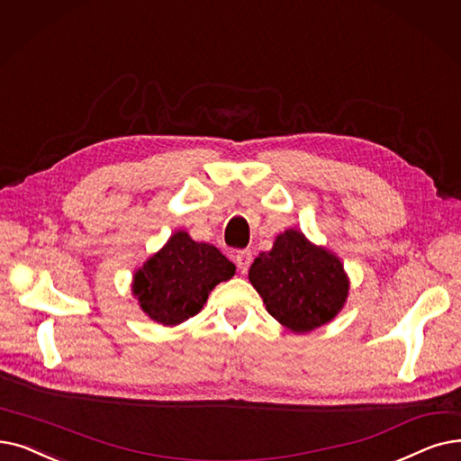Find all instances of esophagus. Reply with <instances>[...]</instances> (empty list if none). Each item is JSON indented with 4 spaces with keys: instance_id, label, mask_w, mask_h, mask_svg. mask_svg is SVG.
I'll return each mask as SVG.
<instances>
[{
    "instance_id": "esophagus-1",
    "label": "esophagus",
    "mask_w": 461,
    "mask_h": 461,
    "mask_svg": "<svg viewBox=\"0 0 461 461\" xmlns=\"http://www.w3.org/2000/svg\"><path fill=\"white\" fill-rule=\"evenodd\" d=\"M250 262H252V252L250 250H239L235 254V264H237V269L241 271V273L249 271Z\"/></svg>"
}]
</instances>
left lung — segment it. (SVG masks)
<instances>
[{
  "mask_svg": "<svg viewBox=\"0 0 461 461\" xmlns=\"http://www.w3.org/2000/svg\"><path fill=\"white\" fill-rule=\"evenodd\" d=\"M249 280L262 295L267 312L295 333L328 324L348 295L341 259L312 245L297 230L280 233L273 249L254 259Z\"/></svg>",
  "mask_w": 461,
  "mask_h": 461,
  "instance_id": "obj_1",
  "label": "left lung"
}]
</instances>
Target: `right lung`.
I'll return each mask as SVG.
<instances>
[{
  "label": "right lung",
  "instance_id": "add662e5",
  "mask_svg": "<svg viewBox=\"0 0 461 461\" xmlns=\"http://www.w3.org/2000/svg\"><path fill=\"white\" fill-rule=\"evenodd\" d=\"M233 275L235 266L216 247L176 231L133 275L131 290L150 320L176 326L202 311L211 290Z\"/></svg>",
  "mask_w": 461,
  "mask_h": 461
}]
</instances>
